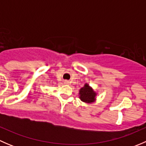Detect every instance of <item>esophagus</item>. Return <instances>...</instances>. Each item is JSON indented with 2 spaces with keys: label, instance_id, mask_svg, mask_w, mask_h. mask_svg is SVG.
I'll return each instance as SVG.
<instances>
[{
  "label": "esophagus",
  "instance_id": "1",
  "mask_svg": "<svg viewBox=\"0 0 146 146\" xmlns=\"http://www.w3.org/2000/svg\"><path fill=\"white\" fill-rule=\"evenodd\" d=\"M64 83L66 84V85H68V84H69V81H68V80H65Z\"/></svg>",
  "mask_w": 146,
  "mask_h": 146
}]
</instances>
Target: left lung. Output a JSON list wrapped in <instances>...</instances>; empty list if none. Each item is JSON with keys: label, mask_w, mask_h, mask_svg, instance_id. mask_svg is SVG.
<instances>
[{"label": "left lung", "mask_w": 146, "mask_h": 146, "mask_svg": "<svg viewBox=\"0 0 146 146\" xmlns=\"http://www.w3.org/2000/svg\"><path fill=\"white\" fill-rule=\"evenodd\" d=\"M80 99L82 102L87 103H91L95 101L96 93L94 92L92 88L88 85V84H85V86L80 90Z\"/></svg>", "instance_id": "1"}]
</instances>
